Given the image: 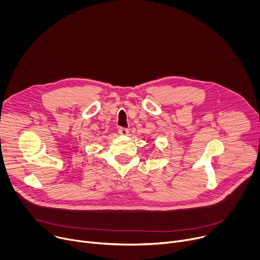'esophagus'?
<instances>
[{
    "mask_svg": "<svg viewBox=\"0 0 260 260\" xmlns=\"http://www.w3.org/2000/svg\"><path fill=\"white\" fill-rule=\"evenodd\" d=\"M118 133H119L120 135H122V136H126V135L128 134V128H126V127H120V128L118 129Z\"/></svg>",
    "mask_w": 260,
    "mask_h": 260,
    "instance_id": "obj_1",
    "label": "esophagus"
}]
</instances>
